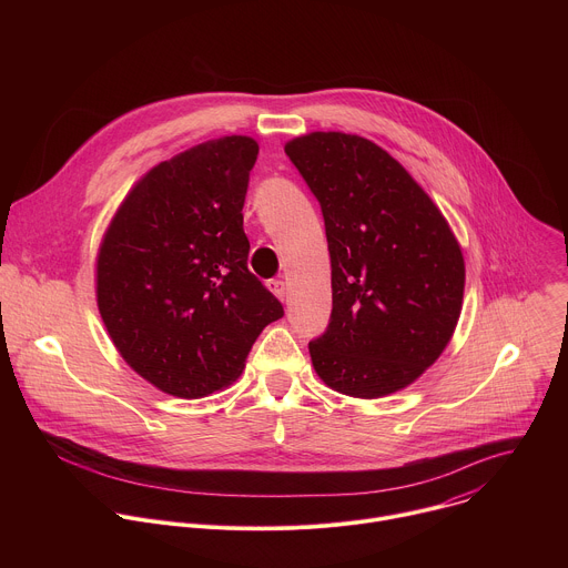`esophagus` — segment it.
Listing matches in <instances>:
<instances>
[{"mask_svg":"<svg viewBox=\"0 0 568 568\" xmlns=\"http://www.w3.org/2000/svg\"><path fill=\"white\" fill-rule=\"evenodd\" d=\"M267 287L274 292V296H278L281 301L285 298V294H287V287H285V283L281 281V278H272V281H267Z\"/></svg>","mask_w":568,"mask_h":568,"instance_id":"obj_1","label":"esophagus"}]
</instances>
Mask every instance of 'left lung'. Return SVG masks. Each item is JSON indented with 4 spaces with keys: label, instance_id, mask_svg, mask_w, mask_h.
Masks as SVG:
<instances>
[{
    "label": "left lung",
    "instance_id": "1",
    "mask_svg": "<svg viewBox=\"0 0 568 568\" xmlns=\"http://www.w3.org/2000/svg\"><path fill=\"white\" fill-rule=\"evenodd\" d=\"M285 154L321 206L333 267L328 328L307 344L314 371L353 397L395 393L454 335L465 287L458 242L429 195L373 141L312 132Z\"/></svg>",
    "mask_w": 568,
    "mask_h": 568
}]
</instances>
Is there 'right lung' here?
I'll list each match as a JSON object with an SVG mask.
<instances>
[{"instance_id": "obj_1", "label": "right lung", "mask_w": 568, "mask_h": 568, "mask_svg": "<svg viewBox=\"0 0 568 568\" xmlns=\"http://www.w3.org/2000/svg\"><path fill=\"white\" fill-rule=\"evenodd\" d=\"M258 143L224 136L161 161L125 197L99 252L97 294L123 359L178 397L231 384L281 301L247 270L242 229Z\"/></svg>"}]
</instances>
